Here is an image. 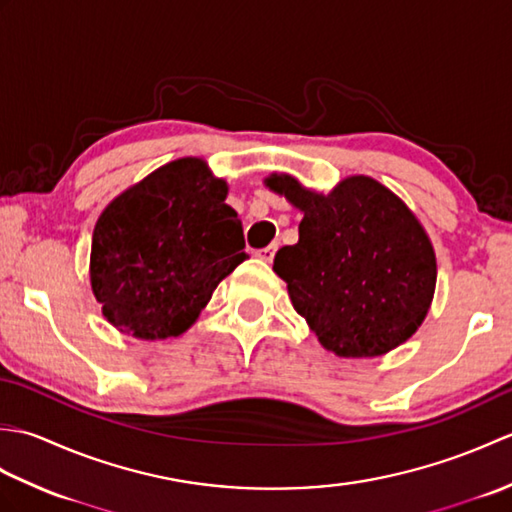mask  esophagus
Returning a JSON list of instances; mask_svg holds the SVG:
<instances>
[{
    "label": "esophagus",
    "mask_w": 512,
    "mask_h": 512,
    "mask_svg": "<svg viewBox=\"0 0 512 512\" xmlns=\"http://www.w3.org/2000/svg\"><path fill=\"white\" fill-rule=\"evenodd\" d=\"M275 253H277V242H275V244H270V246H266V248H259L255 255H257L259 259H262V262H273Z\"/></svg>",
    "instance_id": "obj_1"
}]
</instances>
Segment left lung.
Wrapping results in <instances>:
<instances>
[{
    "instance_id": "8db88e82",
    "label": "left lung",
    "mask_w": 512,
    "mask_h": 512,
    "mask_svg": "<svg viewBox=\"0 0 512 512\" xmlns=\"http://www.w3.org/2000/svg\"><path fill=\"white\" fill-rule=\"evenodd\" d=\"M266 187L303 213L299 242L277 250L273 270L325 350L383 356L420 328L436 292V253L396 193L352 176L317 193L273 173Z\"/></svg>"
}]
</instances>
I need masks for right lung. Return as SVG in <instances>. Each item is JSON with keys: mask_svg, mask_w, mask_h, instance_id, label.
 Returning <instances> with one entry per match:
<instances>
[{"mask_svg": "<svg viewBox=\"0 0 512 512\" xmlns=\"http://www.w3.org/2000/svg\"><path fill=\"white\" fill-rule=\"evenodd\" d=\"M226 193V180L202 158H178L105 206L92 235L90 281L118 332L143 341L180 336L248 259Z\"/></svg>", "mask_w": 512, "mask_h": 512, "instance_id": "1", "label": "right lung"}]
</instances>
